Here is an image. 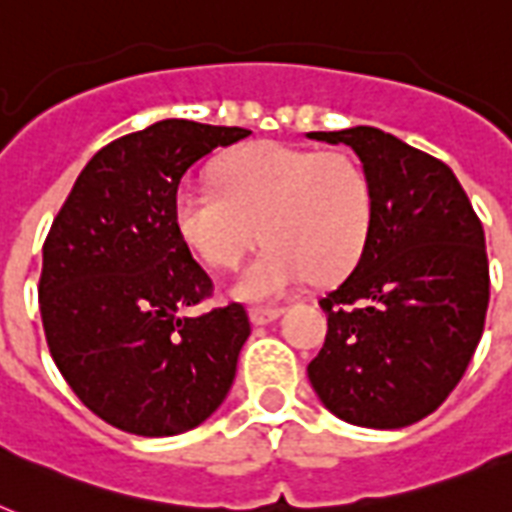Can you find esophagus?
Listing matches in <instances>:
<instances>
[{"mask_svg":"<svg viewBox=\"0 0 512 512\" xmlns=\"http://www.w3.org/2000/svg\"><path fill=\"white\" fill-rule=\"evenodd\" d=\"M281 316V308H263V305H255V308H249V319L255 327H265V324H271Z\"/></svg>","mask_w":512,"mask_h":512,"instance_id":"1","label":"esophagus"}]
</instances>
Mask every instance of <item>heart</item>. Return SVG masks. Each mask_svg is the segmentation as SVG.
<instances>
[{"instance_id": "obj_1", "label": "heart", "mask_w": 512, "mask_h": 512, "mask_svg": "<svg viewBox=\"0 0 512 512\" xmlns=\"http://www.w3.org/2000/svg\"><path fill=\"white\" fill-rule=\"evenodd\" d=\"M217 188L183 185L175 193L177 236L217 271L239 268L236 297L279 300L305 281H335L358 263L372 228V185L345 151H311L273 140L249 143L215 167Z\"/></svg>"}]
</instances>
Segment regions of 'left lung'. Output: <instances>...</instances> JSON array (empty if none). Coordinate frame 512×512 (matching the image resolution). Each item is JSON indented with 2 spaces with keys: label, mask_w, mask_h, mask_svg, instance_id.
I'll use <instances>...</instances> for the list:
<instances>
[{
  "label": "left lung",
  "mask_w": 512,
  "mask_h": 512,
  "mask_svg": "<svg viewBox=\"0 0 512 512\" xmlns=\"http://www.w3.org/2000/svg\"><path fill=\"white\" fill-rule=\"evenodd\" d=\"M350 146L372 185V228L353 271L319 305L327 340L308 364L329 412L396 430L444 404L489 308L484 225L444 162L374 127L308 132Z\"/></svg>",
  "instance_id": "left-lung-1"
}]
</instances>
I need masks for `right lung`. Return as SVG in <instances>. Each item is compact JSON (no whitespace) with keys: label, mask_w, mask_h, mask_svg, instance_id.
Wrapping results in <instances>:
<instances>
[{"label":"right lung","mask_w":512,"mask_h":512,"mask_svg":"<svg viewBox=\"0 0 512 512\" xmlns=\"http://www.w3.org/2000/svg\"><path fill=\"white\" fill-rule=\"evenodd\" d=\"M249 130L164 119L108 143L76 177L42 249L44 337L79 401L108 425L162 438L217 412L249 337L244 305L183 308L212 281L177 236L191 164Z\"/></svg>","instance_id":"obj_1"}]
</instances>
